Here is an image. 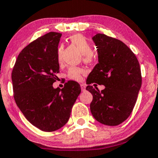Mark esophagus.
<instances>
[{
  "instance_id": "34e87169",
  "label": "esophagus",
  "mask_w": 158,
  "mask_h": 158,
  "mask_svg": "<svg viewBox=\"0 0 158 158\" xmlns=\"http://www.w3.org/2000/svg\"><path fill=\"white\" fill-rule=\"evenodd\" d=\"M81 90H82V91H85V90H86V84H81Z\"/></svg>"
}]
</instances>
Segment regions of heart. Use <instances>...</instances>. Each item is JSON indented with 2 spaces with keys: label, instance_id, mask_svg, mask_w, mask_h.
Returning a JSON list of instances; mask_svg holds the SVG:
<instances>
[{
  "label": "heart",
  "instance_id": "b5f03b06",
  "mask_svg": "<svg viewBox=\"0 0 158 158\" xmlns=\"http://www.w3.org/2000/svg\"><path fill=\"white\" fill-rule=\"evenodd\" d=\"M69 41L76 47L79 48L81 52L84 54V60L86 63H89L94 58V54L92 52V45L83 35L73 34L69 37ZM62 55H63V48L59 47L57 49V61L58 63H62ZM84 70L78 67H71L68 71L67 76L71 80L80 81L82 80V74H84Z\"/></svg>",
  "mask_w": 158,
  "mask_h": 158
}]
</instances>
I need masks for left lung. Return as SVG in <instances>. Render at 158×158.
<instances>
[{
  "mask_svg": "<svg viewBox=\"0 0 158 158\" xmlns=\"http://www.w3.org/2000/svg\"><path fill=\"white\" fill-rule=\"evenodd\" d=\"M93 40L98 63L86 79V89L93 96L90 110L100 123L116 126L128 118L136 104L142 85L139 63L122 41L102 33L94 36ZM93 82L106 88L100 92L90 85Z\"/></svg>",
  "mask_w": 158,
  "mask_h": 158,
  "instance_id": "8db88e82",
  "label": "left lung"
}]
</instances>
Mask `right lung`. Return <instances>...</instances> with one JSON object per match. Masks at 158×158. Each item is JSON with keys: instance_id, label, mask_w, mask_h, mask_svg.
<instances>
[{"instance_id": "add662e5", "label": "right lung", "mask_w": 158, "mask_h": 158, "mask_svg": "<svg viewBox=\"0 0 158 158\" xmlns=\"http://www.w3.org/2000/svg\"><path fill=\"white\" fill-rule=\"evenodd\" d=\"M61 36L50 32L26 46L12 72L17 106L32 125L46 132L67 123L81 92L80 84L74 81L65 83L62 89L53 87L60 72L56 54Z\"/></svg>"}]
</instances>
